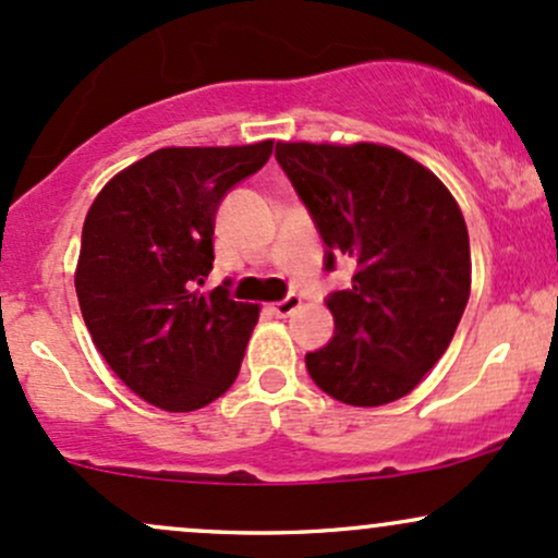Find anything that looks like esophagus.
<instances>
[{
    "instance_id": "obj_1",
    "label": "esophagus",
    "mask_w": 558,
    "mask_h": 558,
    "mask_svg": "<svg viewBox=\"0 0 558 558\" xmlns=\"http://www.w3.org/2000/svg\"><path fill=\"white\" fill-rule=\"evenodd\" d=\"M299 307H302V296H296V293H291V296H286L283 302L275 304L272 310L278 312L280 317H286V315H291V312H293V310H299Z\"/></svg>"
}]
</instances>
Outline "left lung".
<instances>
[{
    "label": "left lung",
    "mask_w": 558,
    "mask_h": 558,
    "mask_svg": "<svg viewBox=\"0 0 558 558\" xmlns=\"http://www.w3.org/2000/svg\"><path fill=\"white\" fill-rule=\"evenodd\" d=\"M278 163L352 286L330 293L333 339L307 371L333 400L378 408L421 384L450 347L471 291L469 230L434 171L376 143H278Z\"/></svg>",
    "instance_id": "1"
}]
</instances>
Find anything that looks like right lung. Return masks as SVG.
Returning a JSON list of instances; mask_svg holds the SVG:
<instances>
[{
	"mask_svg": "<svg viewBox=\"0 0 558 558\" xmlns=\"http://www.w3.org/2000/svg\"><path fill=\"white\" fill-rule=\"evenodd\" d=\"M269 153L272 140L161 148L92 201L73 275L78 307L110 371L150 405L190 413L238 378L259 304L198 286L211 272L219 201Z\"/></svg>",
	"mask_w": 558,
	"mask_h": 558,
	"instance_id": "obj_1",
	"label": "right lung"
}]
</instances>
